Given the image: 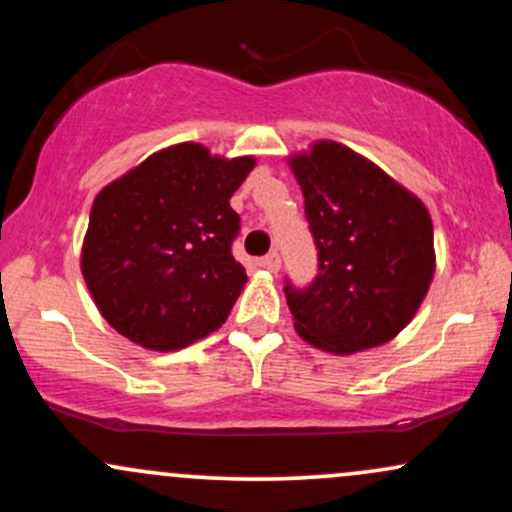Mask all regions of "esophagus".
<instances>
[{
	"label": "esophagus",
	"mask_w": 512,
	"mask_h": 512,
	"mask_svg": "<svg viewBox=\"0 0 512 512\" xmlns=\"http://www.w3.org/2000/svg\"><path fill=\"white\" fill-rule=\"evenodd\" d=\"M260 264H262L264 269H269V272H279V267H281L279 252H269V255H264L262 260H260Z\"/></svg>",
	"instance_id": "obj_1"
}]
</instances>
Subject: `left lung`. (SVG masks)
<instances>
[{"label": "left lung", "mask_w": 512, "mask_h": 512, "mask_svg": "<svg viewBox=\"0 0 512 512\" xmlns=\"http://www.w3.org/2000/svg\"><path fill=\"white\" fill-rule=\"evenodd\" d=\"M317 250V274L286 303L305 342L356 354L390 342L431 286L433 223L421 199L337 142L291 158Z\"/></svg>", "instance_id": "1"}]
</instances>
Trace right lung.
<instances>
[{
  "label": "right lung",
  "instance_id": "1",
  "mask_svg": "<svg viewBox=\"0 0 512 512\" xmlns=\"http://www.w3.org/2000/svg\"><path fill=\"white\" fill-rule=\"evenodd\" d=\"M255 158L199 144L149 156L96 197L81 272L98 310L144 349L175 351L226 322L248 281L233 257L231 209Z\"/></svg>",
  "mask_w": 512,
  "mask_h": 512
}]
</instances>
